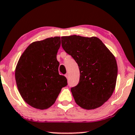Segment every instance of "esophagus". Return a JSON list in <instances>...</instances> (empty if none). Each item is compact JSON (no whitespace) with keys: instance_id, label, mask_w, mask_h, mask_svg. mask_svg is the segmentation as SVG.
I'll list each match as a JSON object with an SVG mask.
<instances>
[{"instance_id":"34e87169","label":"esophagus","mask_w":135,"mask_h":135,"mask_svg":"<svg viewBox=\"0 0 135 135\" xmlns=\"http://www.w3.org/2000/svg\"><path fill=\"white\" fill-rule=\"evenodd\" d=\"M65 77L66 78H68V77H69V73H66V74L65 75Z\"/></svg>"}]
</instances>
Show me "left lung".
<instances>
[{
	"label": "left lung",
	"instance_id": "8db88e82",
	"mask_svg": "<svg viewBox=\"0 0 135 135\" xmlns=\"http://www.w3.org/2000/svg\"><path fill=\"white\" fill-rule=\"evenodd\" d=\"M64 50L77 63L80 80L71 88L76 103L92 110L101 107L113 94L118 66L115 57L96 37H61Z\"/></svg>",
	"mask_w": 135,
	"mask_h": 135
}]
</instances>
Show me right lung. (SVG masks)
<instances>
[{
    "label": "right lung",
    "instance_id": "obj_1",
    "mask_svg": "<svg viewBox=\"0 0 135 135\" xmlns=\"http://www.w3.org/2000/svg\"><path fill=\"white\" fill-rule=\"evenodd\" d=\"M60 44V37L34 42L25 49L17 65L15 76L18 91L33 108H49L67 85L65 76L59 73L57 54Z\"/></svg>",
    "mask_w": 135,
    "mask_h": 135
}]
</instances>
